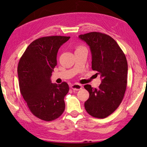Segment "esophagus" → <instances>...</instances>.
Here are the masks:
<instances>
[{"instance_id":"esophagus-1","label":"esophagus","mask_w":147,"mask_h":147,"mask_svg":"<svg viewBox=\"0 0 147 147\" xmlns=\"http://www.w3.org/2000/svg\"><path fill=\"white\" fill-rule=\"evenodd\" d=\"M82 88H83V86L82 84H80L78 83H74L70 86V88L72 89V90H73L74 91L80 90H81Z\"/></svg>"}]
</instances>
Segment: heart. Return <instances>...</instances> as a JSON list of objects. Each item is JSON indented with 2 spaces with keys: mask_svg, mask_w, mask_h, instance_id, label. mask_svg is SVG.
Returning <instances> with one entry per match:
<instances>
[{
  "mask_svg": "<svg viewBox=\"0 0 147 147\" xmlns=\"http://www.w3.org/2000/svg\"><path fill=\"white\" fill-rule=\"evenodd\" d=\"M83 48V47H78L77 48V49H80V48Z\"/></svg>",
  "mask_w": 147,
  "mask_h": 147,
  "instance_id": "obj_1",
  "label": "heart"
}]
</instances>
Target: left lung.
Wrapping results in <instances>:
<instances>
[{
	"label": "left lung",
	"mask_w": 147,
	"mask_h": 147,
	"mask_svg": "<svg viewBox=\"0 0 147 147\" xmlns=\"http://www.w3.org/2000/svg\"><path fill=\"white\" fill-rule=\"evenodd\" d=\"M90 48L92 69L100 75L98 88L90 84L84 88L90 93L84 108L91 116L105 118L114 112L121 103L126 90L127 63L125 55L115 40L98 32L79 35Z\"/></svg>",
	"instance_id": "obj_1"
}]
</instances>
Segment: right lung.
I'll list each match as a JSON object with an SVG mask.
<instances>
[{
	"instance_id": "1",
	"label": "right lung",
	"mask_w": 147,
	"mask_h": 147,
	"mask_svg": "<svg viewBox=\"0 0 147 147\" xmlns=\"http://www.w3.org/2000/svg\"><path fill=\"white\" fill-rule=\"evenodd\" d=\"M69 38L57 35L38 38L28 47L19 61L21 94L31 113L43 121L57 119L65 109L68 84L52 83L50 77L57 65V51Z\"/></svg>"
}]
</instances>
